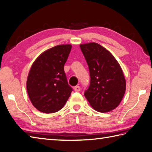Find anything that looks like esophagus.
Listing matches in <instances>:
<instances>
[{"label":"esophagus","mask_w":152,"mask_h":152,"mask_svg":"<svg viewBox=\"0 0 152 152\" xmlns=\"http://www.w3.org/2000/svg\"><path fill=\"white\" fill-rule=\"evenodd\" d=\"M74 91H76V92L80 91V86H75V87H74Z\"/></svg>","instance_id":"esophagus-1"}]
</instances>
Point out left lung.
I'll return each instance as SVG.
<instances>
[{"label": "left lung", "mask_w": 152, "mask_h": 152, "mask_svg": "<svg viewBox=\"0 0 152 152\" xmlns=\"http://www.w3.org/2000/svg\"><path fill=\"white\" fill-rule=\"evenodd\" d=\"M89 66L90 86L84 95L91 107L99 112L115 109L124 97L126 82L118 62L109 51L91 42L80 44Z\"/></svg>", "instance_id": "8db88e82"}]
</instances>
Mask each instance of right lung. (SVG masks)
I'll return each instance as SVG.
<instances>
[{
    "label": "right lung",
    "instance_id": "add662e5",
    "mask_svg": "<svg viewBox=\"0 0 152 152\" xmlns=\"http://www.w3.org/2000/svg\"><path fill=\"white\" fill-rule=\"evenodd\" d=\"M72 46L63 44L40 54L32 64L27 80V93L40 112L51 114L60 110L70 96L64 65Z\"/></svg>",
    "mask_w": 152,
    "mask_h": 152
}]
</instances>
